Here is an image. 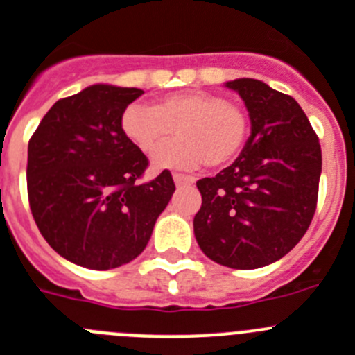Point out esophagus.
I'll return each mask as SVG.
<instances>
[{"label":"esophagus","mask_w":355,"mask_h":355,"mask_svg":"<svg viewBox=\"0 0 355 355\" xmlns=\"http://www.w3.org/2000/svg\"><path fill=\"white\" fill-rule=\"evenodd\" d=\"M173 182L177 187H182V185H189V184H193L194 178L193 177H189V175H182V173H175L173 175Z\"/></svg>","instance_id":"obj_1"}]
</instances>
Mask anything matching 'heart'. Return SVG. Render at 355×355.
I'll return each mask as SVG.
<instances>
[{
	"label": "heart",
	"mask_w": 355,
	"mask_h": 355,
	"mask_svg": "<svg viewBox=\"0 0 355 355\" xmlns=\"http://www.w3.org/2000/svg\"><path fill=\"white\" fill-rule=\"evenodd\" d=\"M124 137L144 154H154L177 132L178 140L162 147L152 168L194 170L207 162L218 168L233 161L248 137V117L234 103L207 91H185L157 99L154 107L131 103L122 112Z\"/></svg>",
	"instance_id": "heart-1"
}]
</instances>
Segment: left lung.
<instances>
[{"instance_id":"obj_1","label":"left lung","mask_w":355,"mask_h":355,"mask_svg":"<svg viewBox=\"0 0 355 355\" xmlns=\"http://www.w3.org/2000/svg\"><path fill=\"white\" fill-rule=\"evenodd\" d=\"M250 119V137L231 166L196 182L194 236L207 257L234 270L282 259L312 223L322 171L319 138L291 96L256 78L226 82Z\"/></svg>"}]
</instances>
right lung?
Masks as SVG:
<instances>
[{"label":"right lung","mask_w":355,"mask_h":355,"mask_svg":"<svg viewBox=\"0 0 355 355\" xmlns=\"http://www.w3.org/2000/svg\"><path fill=\"white\" fill-rule=\"evenodd\" d=\"M137 87L94 84L59 99L28 145V196L40 233L59 256L112 270L147 247L175 184L162 171L135 184L148 161L121 129Z\"/></svg>","instance_id":"obj_1"}]
</instances>
